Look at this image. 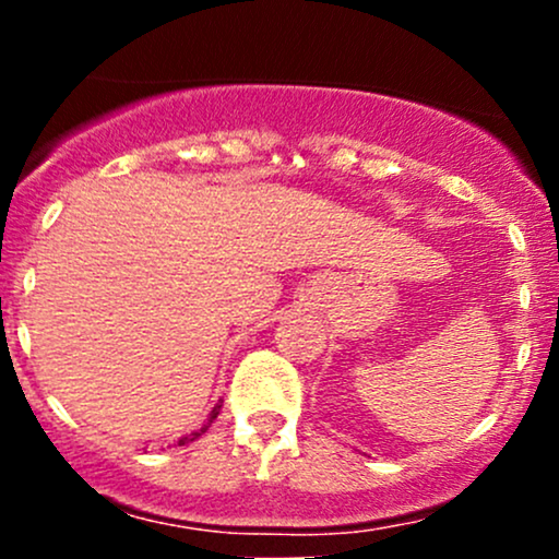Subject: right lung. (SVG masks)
<instances>
[{"mask_svg":"<svg viewBox=\"0 0 559 559\" xmlns=\"http://www.w3.org/2000/svg\"><path fill=\"white\" fill-rule=\"evenodd\" d=\"M221 407H223V404H215V407H213V413H210V420H207V426H204V428H199V431H194V433H189V436H181V439H178V447L189 444V441H194V439H199V436H202L204 431H207V428H210V423H213V420L217 418V413H221Z\"/></svg>","mask_w":559,"mask_h":559,"instance_id":"right-lung-1","label":"right lung"}]
</instances>
